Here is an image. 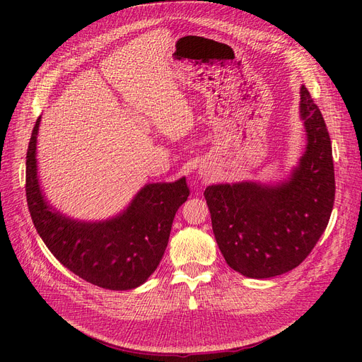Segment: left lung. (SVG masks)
Wrapping results in <instances>:
<instances>
[{
	"label": "left lung",
	"instance_id": "8db88e82",
	"mask_svg": "<svg viewBox=\"0 0 362 362\" xmlns=\"http://www.w3.org/2000/svg\"><path fill=\"white\" fill-rule=\"evenodd\" d=\"M299 108L306 146L286 180L213 184L204 192L218 249L228 266L247 278H273L298 267L332 213V145L305 86Z\"/></svg>",
	"mask_w": 362,
	"mask_h": 362
}]
</instances>
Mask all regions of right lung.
Instances as JSON below:
<instances>
[{
    "label": "right lung",
    "mask_w": 362,
    "mask_h": 362,
    "mask_svg": "<svg viewBox=\"0 0 362 362\" xmlns=\"http://www.w3.org/2000/svg\"><path fill=\"white\" fill-rule=\"evenodd\" d=\"M36 120L27 151L25 193L33 223L43 243L76 276L108 290L145 284L166 250L172 222L190 190L185 177L145 184L122 211L104 221H78L54 208L37 175Z\"/></svg>",
    "instance_id": "1"
}]
</instances>
